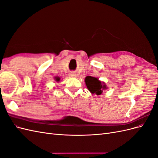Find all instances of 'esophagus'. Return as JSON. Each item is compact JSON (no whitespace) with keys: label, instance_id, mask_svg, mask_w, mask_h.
I'll use <instances>...</instances> for the list:
<instances>
[{"label":"esophagus","instance_id":"esophagus-1","mask_svg":"<svg viewBox=\"0 0 158 158\" xmlns=\"http://www.w3.org/2000/svg\"><path fill=\"white\" fill-rule=\"evenodd\" d=\"M70 76H73V77H75V76H76V74L74 73H70Z\"/></svg>","mask_w":158,"mask_h":158}]
</instances>
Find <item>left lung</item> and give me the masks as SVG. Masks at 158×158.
<instances>
[{"label": "left lung", "mask_w": 158, "mask_h": 158, "mask_svg": "<svg viewBox=\"0 0 158 158\" xmlns=\"http://www.w3.org/2000/svg\"><path fill=\"white\" fill-rule=\"evenodd\" d=\"M85 82L86 84V86L91 93L95 94L97 95H100L102 94L103 90L107 89L106 84L103 82L99 81L98 78L92 76H88L85 78Z\"/></svg>", "instance_id": "left-lung-1"}]
</instances>
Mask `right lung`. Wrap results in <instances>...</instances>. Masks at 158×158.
Instances as JSON below:
<instances>
[{"label": "right lung", "mask_w": 158, "mask_h": 158, "mask_svg": "<svg viewBox=\"0 0 158 158\" xmlns=\"http://www.w3.org/2000/svg\"><path fill=\"white\" fill-rule=\"evenodd\" d=\"M56 81H57V82H59V81L60 80V78H59V77H56Z\"/></svg>", "instance_id": "add662e5"}]
</instances>
